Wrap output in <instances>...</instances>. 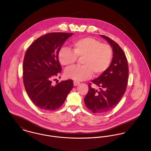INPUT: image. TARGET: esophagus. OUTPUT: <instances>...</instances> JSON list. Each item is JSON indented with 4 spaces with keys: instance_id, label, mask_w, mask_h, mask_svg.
I'll return each instance as SVG.
<instances>
[{
    "instance_id": "obj_1",
    "label": "esophagus",
    "mask_w": 151,
    "mask_h": 151,
    "mask_svg": "<svg viewBox=\"0 0 151 151\" xmlns=\"http://www.w3.org/2000/svg\"><path fill=\"white\" fill-rule=\"evenodd\" d=\"M73 84H74V86H78V85L80 84V83L78 82V81H74L73 82Z\"/></svg>"
}]
</instances>
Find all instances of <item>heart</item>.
I'll list each match as a JSON object with an SVG mask.
<instances>
[{
    "label": "heart",
    "mask_w": 151,
    "mask_h": 151,
    "mask_svg": "<svg viewBox=\"0 0 151 151\" xmlns=\"http://www.w3.org/2000/svg\"><path fill=\"white\" fill-rule=\"evenodd\" d=\"M113 51L109 45L102 44L90 37L75 41L73 44V50L61 48L58 54L60 63L66 66L73 65L77 57H83V66L71 67L64 71L66 78L76 81L89 79L93 73L96 76L102 74L110 66Z\"/></svg>",
    "instance_id": "b5f03b06"
}]
</instances>
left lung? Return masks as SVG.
Here are the masks:
<instances>
[{"mask_svg": "<svg viewBox=\"0 0 151 151\" xmlns=\"http://www.w3.org/2000/svg\"><path fill=\"white\" fill-rule=\"evenodd\" d=\"M111 45L113 57L108 70L91 82L100 87L98 91L88 84V92L84 98L86 106L93 113L111 111L119 103L127 89L129 69L126 55L121 47L109 37L100 35Z\"/></svg>", "mask_w": 151, "mask_h": 151, "instance_id": "1", "label": "left lung"}]
</instances>
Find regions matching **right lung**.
<instances>
[{
  "label": "right lung",
  "instance_id": "right-lung-1",
  "mask_svg": "<svg viewBox=\"0 0 151 151\" xmlns=\"http://www.w3.org/2000/svg\"><path fill=\"white\" fill-rule=\"evenodd\" d=\"M73 35L47 33L36 39L26 52L23 63L24 88L33 104L43 110L52 111L60 107L73 88L72 80L62 81L55 86L51 84L61 71L59 50Z\"/></svg>",
  "mask_w": 151,
  "mask_h": 151
}]
</instances>
